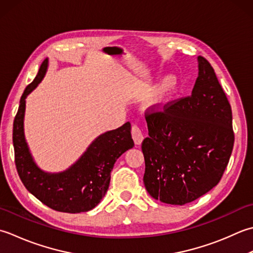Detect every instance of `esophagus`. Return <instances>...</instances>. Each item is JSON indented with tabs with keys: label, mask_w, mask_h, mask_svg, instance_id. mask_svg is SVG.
I'll return each mask as SVG.
<instances>
[{
	"label": "esophagus",
	"mask_w": 253,
	"mask_h": 253,
	"mask_svg": "<svg viewBox=\"0 0 253 253\" xmlns=\"http://www.w3.org/2000/svg\"><path fill=\"white\" fill-rule=\"evenodd\" d=\"M131 133H132V138H133L134 143H135V145H141L143 140H144V136L142 134L141 128L137 126H133Z\"/></svg>",
	"instance_id": "obj_1"
}]
</instances>
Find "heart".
<instances>
[{
	"label": "heart",
	"instance_id": "obj_1",
	"mask_svg": "<svg viewBox=\"0 0 253 253\" xmlns=\"http://www.w3.org/2000/svg\"><path fill=\"white\" fill-rule=\"evenodd\" d=\"M181 79L176 73L165 75L149 92L145 107L152 111H162L173 100L181 89Z\"/></svg>",
	"mask_w": 253,
	"mask_h": 253
}]
</instances>
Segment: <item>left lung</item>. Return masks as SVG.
I'll return each mask as SVG.
<instances>
[{
    "instance_id": "8db88e82",
    "label": "left lung",
    "mask_w": 253,
    "mask_h": 253,
    "mask_svg": "<svg viewBox=\"0 0 253 253\" xmlns=\"http://www.w3.org/2000/svg\"><path fill=\"white\" fill-rule=\"evenodd\" d=\"M191 95L146 116L143 181L152 198L183 205L212 190L234 147L233 113L212 65L198 56Z\"/></svg>"
}]
</instances>
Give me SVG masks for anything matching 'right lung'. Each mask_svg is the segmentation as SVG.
<instances>
[{
  "label": "right lung",
  "mask_w": 253,
  "mask_h": 253,
  "mask_svg": "<svg viewBox=\"0 0 253 253\" xmlns=\"http://www.w3.org/2000/svg\"><path fill=\"white\" fill-rule=\"evenodd\" d=\"M48 66L47 58L20 98L13 125L15 164L26 189L43 204L64 213L88 212L104 199L117 159L134 146L131 125L126 122L116 130L98 135L81 157L63 171H44L30 152L25 136L24 120L26 98L43 80Z\"/></svg>",
  "instance_id": "1"
}]
</instances>
